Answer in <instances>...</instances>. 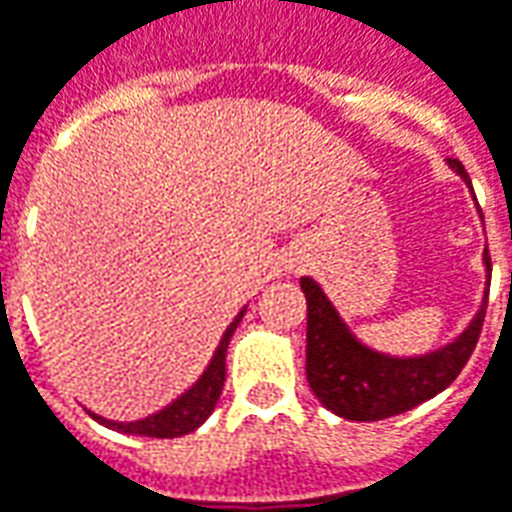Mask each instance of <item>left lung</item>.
Masks as SVG:
<instances>
[{
	"label": "left lung",
	"mask_w": 512,
	"mask_h": 512,
	"mask_svg": "<svg viewBox=\"0 0 512 512\" xmlns=\"http://www.w3.org/2000/svg\"><path fill=\"white\" fill-rule=\"evenodd\" d=\"M448 168L471 187V179L460 159H448ZM482 215V212H479ZM485 297L482 305L460 336L443 347H434L420 356H389L373 350L356 339L347 328L336 305L328 300L322 285L302 277V294L308 300V344H305V375L319 403L344 420H384L415 409L417 403L429 401L460 375L465 361L474 353L485 308H488L490 257L485 249Z\"/></svg>",
	"instance_id": "8db88e82"
}]
</instances>
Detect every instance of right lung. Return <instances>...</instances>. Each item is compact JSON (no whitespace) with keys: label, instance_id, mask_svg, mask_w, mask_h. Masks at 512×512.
<instances>
[{"label":"right lung","instance_id":"right-lung-1","mask_svg":"<svg viewBox=\"0 0 512 512\" xmlns=\"http://www.w3.org/2000/svg\"><path fill=\"white\" fill-rule=\"evenodd\" d=\"M246 308H241V314L235 316L229 322V328L224 330L221 342L212 353L207 370L198 375V381L193 387H187L176 398L170 401L165 409H159L154 415L142 417V420H128V423H120V420H106V417L92 415L95 420H100L103 426H109L114 431H123V434H139V437H182V434H190L196 431L207 417L212 415L215 403L221 398V389H224V381H227V347L229 339L235 328L241 325Z\"/></svg>","mask_w":512,"mask_h":512}]
</instances>
